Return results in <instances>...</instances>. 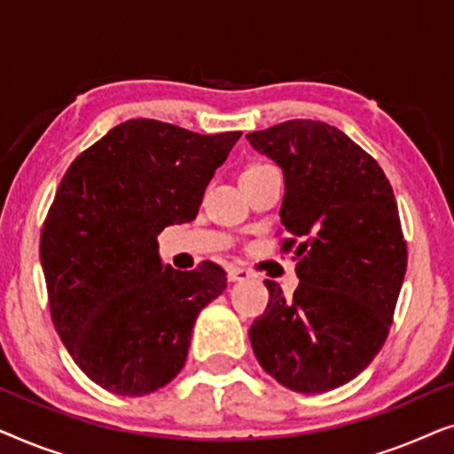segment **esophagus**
<instances>
[{
    "label": "esophagus",
    "mask_w": 454,
    "mask_h": 454,
    "mask_svg": "<svg viewBox=\"0 0 454 454\" xmlns=\"http://www.w3.org/2000/svg\"><path fill=\"white\" fill-rule=\"evenodd\" d=\"M252 272L247 269H241V266H233V269H229V281L235 283V281H246V278H250Z\"/></svg>",
    "instance_id": "obj_1"
}]
</instances>
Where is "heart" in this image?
<instances>
[{
    "label": "heart",
    "instance_id": "heart-1",
    "mask_svg": "<svg viewBox=\"0 0 454 454\" xmlns=\"http://www.w3.org/2000/svg\"><path fill=\"white\" fill-rule=\"evenodd\" d=\"M266 167H270L269 163H254L247 167V169L244 173H254V171H260V169H266Z\"/></svg>",
    "mask_w": 454,
    "mask_h": 454
}]
</instances>
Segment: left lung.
I'll return each instance as SVG.
<instances>
[{
  "mask_svg": "<svg viewBox=\"0 0 454 454\" xmlns=\"http://www.w3.org/2000/svg\"><path fill=\"white\" fill-rule=\"evenodd\" d=\"M283 169L281 252L300 285L250 326L260 365L295 393H326L368 368L388 337L407 270L399 208L382 167L325 121L289 120L247 134Z\"/></svg>",
  "mask_w": 454,
  "mask_h": 454,
  "instance_id": "8db88e82",
  "label": "left lung"
}]
</instances>
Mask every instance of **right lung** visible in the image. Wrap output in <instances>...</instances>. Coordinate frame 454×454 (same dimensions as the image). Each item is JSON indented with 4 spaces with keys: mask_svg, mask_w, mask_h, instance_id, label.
I'll list each match as a JSON object with an SVG mask.
<instances>
[{
    "mask_svg": "<svg viewBox=\"0 0 454 454\" xmlns=\"http://www.w3.org/2000/svg\"><path fill=\"white\" fill-rule=\"evenodd\" d=\"M239 136L128 120L61 177L39 247L49 309L78 368L109 393L142 396L171 382L196 316L227 287L210 260L188 272L160 264L157 235L196 219Z\"/></svg>",
    "mask_w": 454,
    "mask_h": 454,
    "instance_id": "right-lung-1",
    "label": "right lung"
}]
</instances>
